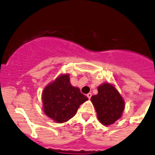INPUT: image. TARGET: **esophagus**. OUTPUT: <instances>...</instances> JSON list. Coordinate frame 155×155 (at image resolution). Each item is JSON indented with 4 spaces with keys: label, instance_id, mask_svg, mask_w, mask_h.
Returning a JSON list of instances; mask_svg holds the SVG:
<instances>
[{
    "label": "esophagus",
    "instance_id": "1",
    "mask_svg": "<svg viewBox=\"0 0 155 155\" xmlns=\"http://www.w3.org/2000/svg\"><path fill=\"white\" fill-rule=\"evenodd\" d=\"M87 97H88V98H89V99H90V98H91V97L92 94H91V93H88L87 94Z\"/></svg>",
    "mask_w": 155,
    "mask_h": 155
}]
</instances>
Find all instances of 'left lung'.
Wrapping results in <instances>:
<instances>
[{
    "label": "left lung",
    "mask_w": 155,
    "mask_h": 155,
    "mask_svg": "<svg viewBox=\"0 0 155 155\" xmlns=\"http://www.w3.org/2000/svg\"><path fill=\"white\" fill-rule=\"evenodd\" d=\"M97 91L91 98L97 112V119L106 126L114 124L121 117L124 110V99L117 90L107 83L100 85Z\"/></svg>",
    "instance_id": "8db88e82"
}]
</instances>
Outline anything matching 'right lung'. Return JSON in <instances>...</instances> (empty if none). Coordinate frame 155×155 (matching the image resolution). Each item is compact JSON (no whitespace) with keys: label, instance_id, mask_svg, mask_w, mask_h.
Masks as SVG:
<instances>
[{"label":"right lung","instance_id":"add662e5","mask_svg":"<svg viewBox=\"0 0 155 155\" xmlns=\"http://www.w3.org/2000/svg\"><path fill=\"white\" fill-rule=\"evenodd\" d=\"M87 100L79 88L71 86L68 74L60 75L42 92L44 113L58 123L73 117L80 105Z\"/></svg>","mask_w":155,"mask_h":155}]
</instances>
